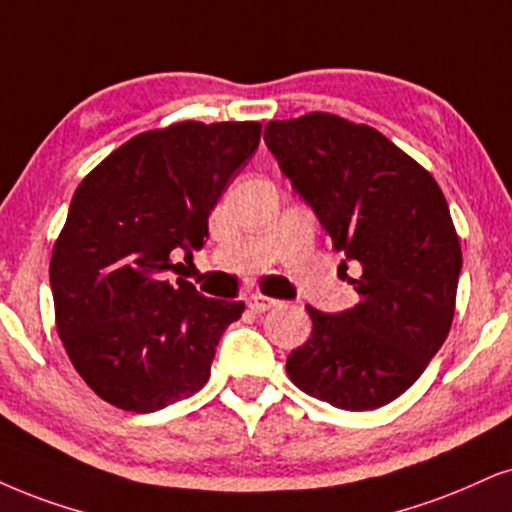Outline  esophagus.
I'll return each instance as SVG.
<instances>
[{
  "mask_svg": "<svg viewBox=\"0 0 512 512\" xmlns=\"http://www.w3.org/2000/svg\"><path fill=\"white\" fill-rule=\"evenodd\" d=\"M277 304H280V301L270 299V296H263V294H251L249 299H246V306H249L254 313H266Z\"/></svg>",
  "mask_w": 512,
  "mask_h": 512,
  "instance_id": "34e87169",
  "label": "esophagus"
}]
</instances>
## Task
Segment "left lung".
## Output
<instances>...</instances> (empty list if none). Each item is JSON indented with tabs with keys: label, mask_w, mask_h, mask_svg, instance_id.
Wrapping results in <instances>:
<instances>
[{
	"label": "left lung",
	"mask_w": 512,
	"mask_h": 512,
	"mask_svg": "<svg viewBox=\"0 0 512 512\" xmlns=\"http://www.w3.org/2000/svg\"><path fill=\"white\" fill-rule=\"evenodd\" d=\"M268 149L361 275V301L337 315L306 306L308 342L287 375L342 410L387 406L449 337L463 254L437 180L370 125L306 113L266 125ZM342 263V268L346 266Z\"/></svg>",
	"instance_id": "obj_1"
}]
</instances>
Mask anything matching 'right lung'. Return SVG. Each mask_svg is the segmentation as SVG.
Listing matches in <instances>:
<instances>
[{
	"mask_svg": "<svg viewBox=\"0 0 512 512\" xmlns=\"http://www.w3.org/2000/svg\"><path fill=\"white\" fill-rule=\"evenodd\" d=\"M261 123L185 121L132 137L75 189L52 251L56 330L94 394L154 413L199 391L242 301L166 280L208 237V216L254 156Z\"/></svg>",
	"mask_w": 512,
	"mask_h": 512,
	"instance_id": "add662e5",
	"label": "right lung"
}]
</instances>
